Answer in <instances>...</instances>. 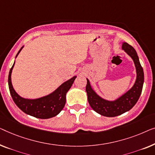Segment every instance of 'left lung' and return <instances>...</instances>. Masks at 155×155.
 <instances>
[{
    "label": "left lung",
    "instance_id": "1",
    "mask_svg": "<svg viewBox=\"0 0 155 155\" xmlns=\"http://www.w3.org/2000/svg\"><path fill=\"white\" fill-rule=\"evenodd\" d=\"M122 49L134 60L136 70V79L132 88L114 100L102 98L93 90L88 78L86 91L89 104L95 112L102 116L114 117L129 111L138 102L143 90L144 72L136 50L127 43H122Z\"/></svg>",
    "mask_w": 155,
    "mask_h": 155
}]
</instances>
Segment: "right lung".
I'll return each instance as SVG.
<instances>
[{"instance_id": "obj_1", "label": "right lung", "mask_w": 155, "mask_h": 155, "mask_svg": "<svg viewBox=\"0 0 155 155\" xmlns=\"http://www.w3.org/2000/svg\"><path fill=\"white\" fill-rule=\"evenodd\" d=\"M23 47H21L18 51L15 58L20 53ZM15 62L9 72L8 86H9L10 95L16 105L22 112L36 118L49 119L58 115L64 108L66 102V94L72 86L77 76H74L70 79L63 83L55 91L50 93L49 95L36 99L24 98L17 94L12 86L11 74Z\"/></svg>"}]
</instances>
